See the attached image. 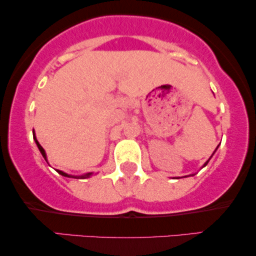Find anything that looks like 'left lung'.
<instances>
[{"label":"left lung","instance_id":"1","mask_svg":"<svg viewBox=\"0 0 256 256\" xmlns=\"http://www.w3.org/2000/svg\"><path fill=\"white\" fill-rule=\"evenodd\" d=\"M216 149H218V146H216ZM216 150H214V152H216ZM214 152H213V154H214ZM213 154H212V155H213ZM211 157H212V156H211ZM211 157H210V160H211ZM208 162H206V163H205V164H204V166H208Z\"/></svg>","mask_w":256,"mask_h":256}]
</instances>
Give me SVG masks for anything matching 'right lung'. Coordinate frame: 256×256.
Wrapping results in <instances>:
<instances>
[{
	"label": "right lung",
	"instance_id": "1",
	"mask_svg": "<svg viewBox=\"0 0 256 256\" xmlns=\"http://www.w3.org/2000/svg\"><path fill=\"white\" fill-rule=\"evenodd\" d=\"M34 142H36V144H37V146H38V149H40V154H42V155H43L44 158L46 160V154H45V150L43 149V146H42L40 144V142L37 141L36 136H34ZM57 172L60 174L62 176H64V177H71V178H87V177H90V174H92V172H88V174H82V176H71V174H68L62 172V171H60V170H57Z\"/></svg>",
	"mask_w": 256,
	"mask_h": 256
}]
</instances>
